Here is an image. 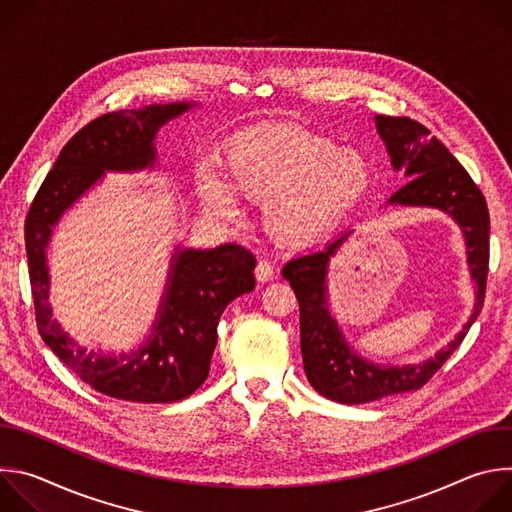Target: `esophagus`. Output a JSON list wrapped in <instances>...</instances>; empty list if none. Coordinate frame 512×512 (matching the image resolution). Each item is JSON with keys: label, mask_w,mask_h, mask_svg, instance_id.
Returning <instances> with one entry per match:
<instances>
[{"label": "esophagus", "mask_w": 512, "mask_h": 512, "mask_svg": "<svg viewBox=\"0 0 512 512\" xmlns=\"http://www.w3.org/2000/svg\"><path fill=\"white\" fill-rule=\"evenodd\" d=\"M255 275H257V281H261V283L273 279V275H275L273 263L267 261V259H261V261L257 263V267H255Z\"/></svg>", "instance_id": "34e87169"}]
</instances>
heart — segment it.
<instances>
[{
	"mask_svg": "<svg viewBox=\"0 0 512 512\" xmlns=\"http://www.w3.org/2000/svg\"><path fill=\"white\" fill-rule=\"evenodd\" d=\"M373 182L369 160L326 135L296 125H257L223 145V174L206 170L204 204L229 212L235 192L265 200L263 221L281 243H308L330 233Z\"/></svg>",
	"mask_w": 512,
	"mask_h": 512,
	"instance_id": "1",
	"label": "heart"
}]
</instances>
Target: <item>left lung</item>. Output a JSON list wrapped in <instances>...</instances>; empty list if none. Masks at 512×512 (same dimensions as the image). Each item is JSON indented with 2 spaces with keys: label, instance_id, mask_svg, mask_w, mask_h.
<instances>
[{
  "label": "left lung",
  "instance_id": "1",
  "mask_svg": "<svg viewBox=\"0 0 512 512\" xmlns=\"http://www.w3.org/2000/svg\"><path fill=\"white\" fill-rule=\"evenodd\" d=\"M375 125L385 141L393 170H403L409 180L387 204L437 208L454 218L466 239L470 275L476 281V302L464 328L433 356L403 367L379 364L360 356L346 342L330 314L328 267L352 231L342 233L324 249L287 261L281 275L300 302V344L306 377L320 395L344 405L369 403L421 389L462 344L476 322L484 304L488 275L490 218L486 200L470 174L421 123L409 117L375 115Z\"/></svg>",
  "mask_w": 512,
  "mask_h": 512
}]
</instances>
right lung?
I'll return each instance as SVG.
<instances>
[{"mask_svg":"<svg viewBox=\"0 0 512 512\" xmlns=\"http://www.w3.org/2000/svg\"><path fill=\"white\" fill-rule=\"evenodd\" d=\"M198 103L145 105L97 117L72 137L42 182L26 216V253L36 324L50 350L95 391L135 403H172L208 377L216 326L225 308L255 287V257L241 245L176 247L152 334L131 352L103 354L72 340L52 318L46 247L60 216L105 172L154 170L162 125Z\"/></svg>","mask_w":512,"mask_h":512,"instance_id":"add662e5","label":"right lung"}]
</instances>
